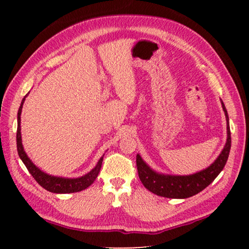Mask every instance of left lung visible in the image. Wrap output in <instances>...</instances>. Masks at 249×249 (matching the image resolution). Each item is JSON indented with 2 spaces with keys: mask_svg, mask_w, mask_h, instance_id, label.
<instances>
[{
  "mask_svg": "<svg viewBox=\"0 0 249 249\" xmlns=\"http://www.w3.org/2000/svg\"><path fill=\"white\" fill-rule=\"evenodd\" d=\"M223 109L225 112L227 121V141L224 149L218 156L217 159L209 168L197 174L190 176H168L159 175L142 161L140 155L136 156V166L138 177L144 184V187L155 195L170 197V199H187L205 189L213 180L220 175L229 158L231 150V129L229 124V115L224 103L222 102Z\"/></svg>",
  "mask_w": 249,
  "mask_h": 249,
  "instance_id": "left-lung-1",
  "label": "left lung"
}]
</instances>
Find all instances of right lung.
Returning a JSON list of instances; mask_svg holds the SVG:
<instances>
[{
  "label": "right lung",
  "instance_id": "add662e5",
  "mask_svg": "<svg viewBox=\"0 0 249 249\" xmlns=\"http://www.w3.org/2000/svg\"><path fill=\"white\" fill-rule=\"evenodd\" d=\"M23 99L20 107L18 108V132H16V144H18V151L19 158L22 159L24 165L26 166L29 174L33 176V178L37 181V183L41 185L46 190L53 193H73L82 191L84 189L94 182V180L98 177L101 166H102L103 157L100 158L98 165H96L93 169H92L89 174L81 177V178L77 179H65V178H59V177H53L47 174H45L41 170H39L34 163L31 161V159L27 157V155L25 154L23 145H22V137H20V113H22L23 108Z\"/></svg>",
  "mask_w": 249,
  "mask_h": 249
}]
</instances>
